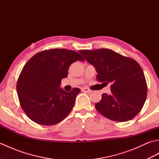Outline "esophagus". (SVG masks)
Listing matches in <instances>:
<instances>
[{"label": "esophagus", "instance_id": "1", "mask_svg": "<svg viewBox=\"0 0 159 159\" xmlns=\"http://www.w3.org/2000/svg\"><path fill=\"white\" fill-rule=\"evenodd\" d=\"M81 90H82V92H87V93L92 92V90L89 89L88 88H86V87H83V88H82Z\"/></svg>", "mask_w": 159, "mask_h": 159}]
</instances>
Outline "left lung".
<instances>
[{"instance_id": "1", "label": "left lung", "mask_w": 159, "mask_h": 159, "mask_svg": "<svg viewBox=\"0 0 159 159\" xmlns=\"http://www.w3.org/2000/svg\"><path fill=\"white\" fill-rule=\"evenodd\" d=\"M80 53L95 67L97 80L111 83V93L102 94L96 109L111 120L127 121L133 119L146 102L148 87L141 67L135 60L110 49L81 50Z\"/></svg>"}]
</instances>
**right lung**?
<instances>
[{
	"label": "right lung",
	"instance_id": "1",
	"mask_svg": "<svg viewBox=\"0 0 159 159\" xmlns=\"http://www.w3.org/2000/svg\"><path fill=\"white\" fill-rule=\"evenodd\" d=\"M78 60L85 61L79 52L57 48L37 53L25 64L16 89L20 106L32 121L56 124L72 110L80 89L74 87L67 92L60 85L71 64Z\"/></svg>",
	"mask_w": 159,
	"mask_h": 159
}]
</instances>
